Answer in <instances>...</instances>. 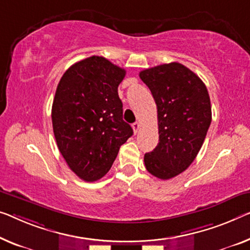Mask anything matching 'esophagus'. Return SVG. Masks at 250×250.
<instances>
[{"label":"esophagus","mask_w":250,"mask_h":250,"mask_svg":"<svg viewBox=\"0 0 250 250\" xmlns=\"http://www.w3.org/2000/svg\"><path fill=\"white\" fill-rule=\"evenodd\" d=\"M132 129H133V132H135V133H137L138 131H139V129H140V124H139V122H135V124L132 125Z\"/></svg>","instance_id":"34e87169"}]
</instances>
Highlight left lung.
<instances>
[{
	"mask_svg": "<svg viewBox=\"0 0 250 250\" xmlns=\"http://www.w3.org/2000/svg\"><path fill=\"white\" fill-rule=\"evenodd\" d=\"M141 81L157 105L159 143L145 154V166L161 180L188 168L199 154L211 124V102L206 84L180 62L141 70Z\"/></svg>",
	"mask_w": 250,
	"mask_h": 250,
	"instance_id": "1",
	"label": "left lung"
}]
</instances>
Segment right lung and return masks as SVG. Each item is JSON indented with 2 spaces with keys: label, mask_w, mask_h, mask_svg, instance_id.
<instances>
[{
  "label": "right lung",
  "mask_w": 250,
  "mask_h": 250,
  "mask_svg": "<svg viewBox=\"0 0 250 250\" xmlns=\"http://www.w3.org/2000/svg\"><path fill=\"white\" fill-rule=\"evenodd\" d=\"M125 70L101 56L75 62L64 73L51 109L54 135L70 169L86 182L109 172L132 136L122 119L118 86Z\"/></svg>",
  "instance_id": "obj_1"
}]
</instances>
